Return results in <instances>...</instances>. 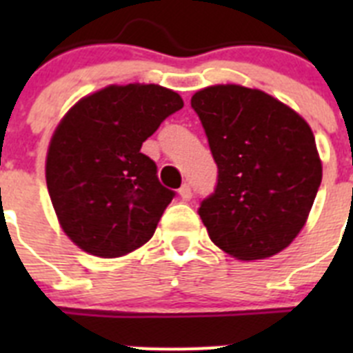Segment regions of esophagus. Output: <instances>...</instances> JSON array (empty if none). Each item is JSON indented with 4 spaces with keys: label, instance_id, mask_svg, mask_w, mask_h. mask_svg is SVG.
Instances as JSON below:
<instances>
[{
    "label": "esophagus",
    "instance_id": "obj_1",
    "mask_svg": "<svg viewBox=\"0 0 353 353\" xmlns=\"http://www.w3.org/2000/svg\"><path fill=\"white\" fill-rule=\"evenodd\" d=\"M179 194H180V198L183 199V201H189V199L192 198V189H191V185H189V183H183V185L180 187Z\"/></svg>",
    "mask_w": 353,
    "mask_h": 353
}]
</instances>
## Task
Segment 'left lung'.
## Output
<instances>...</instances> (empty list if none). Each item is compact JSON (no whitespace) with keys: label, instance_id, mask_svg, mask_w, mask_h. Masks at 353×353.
I'll return each mask as SVG.
<instances>
[{"label":"left lung","instance_id":"left-lung-1","mask_svg":"<svg viewBox=\"0 0 353 353\" xmlns=\"http://www.w3.org/2000/svg\"><path fill=\"white\" fill-rule=\"evenodd\" d=\"M217 164L199 205L210 240L236 260H263L304 228L322 162L307 121L261 90L215 84L192 95Z\"/></svg>","mask_w":353,"mask_h":353}]
</instances>
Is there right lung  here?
I'll return each mask as SVG.
<instances>
[{
	"label": "right lung",
	"instance_id": "add662e5",
	"mask_svg": "<svg viewBox=\"0 0 353 353\" xmlns=\"http://www.w3.org/2000/svg\"><path fill=\"white\" fill-rule=\"evenodd\" d=\"M182 97L159 84H111L84 97L56 127L46 180L58 221L93 256L118 258L146 244L174 192L141 145Z\"/></svg>",
	"mask_w": 353,
	"mask_h": 353
}]
</instances>
